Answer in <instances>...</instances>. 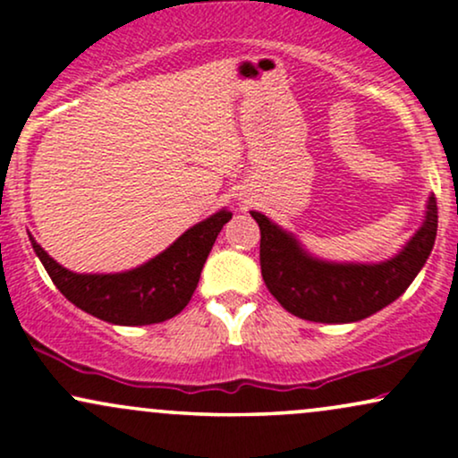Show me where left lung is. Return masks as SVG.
<instances>
[{
    "label": "left lung",
    "mask_w": 458,
    "mask_h": 458,
    "mask_svg": "<svg viewBox=\"0 0 458 458\" xmlns=\"http://www.w3.org/2000/svg\"><path fill=\"white\" fill-rule=\"evenodd\" d=\"M260 228V269L284 310L314 323H355L396 301L415 280L437 236V202L428 198L424 222L392 259L331 262L312 256L267 215L251 211Z\"/></svg>",
    "instance_id": "8db88e82"
}]
</instances>
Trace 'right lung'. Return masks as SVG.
<instances>
[{
  "label": "right lung",
  "instance_id": "right-lung-1",
  "mask_svg": "<svg viewBox=\"0 0 458 458\" xmlns=\"http://www.w3.org/2000/svg\"><path fill=\"white\" fill-rule=\"evenodd\" d=\"M228 208L182 233L167 250L135 269L120 273H75L55 262L30 234L31 247L57 291L83 312L112 325H152L176 317L196 291L204 262L224 224Z\"/></svg>",
  "mask_w": 458,
  "mask_h": 458
}]
</instances>
